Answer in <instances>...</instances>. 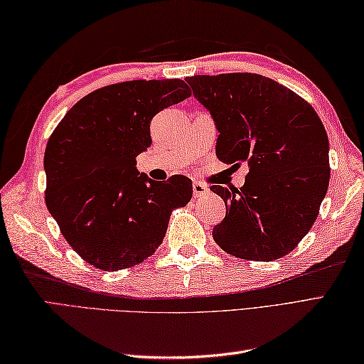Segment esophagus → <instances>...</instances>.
Segmentation results:
<instances>
[{
  "label": "esophagus",
  "mask_w": 364,
  "mask_h": 364,
  "mask_svg": "<svg viewBox=\"0 0 364 364\" xmlns=\"http://www.w3.org/2000/svg\"><path fill=\"white\" fill-rule=\"evenodd\" d=\"M192 191H194V197L200 198V197H205L208 192H210V188H208L203 183L194 181V184H192Z\"/></svg>",
  "instance_id": "esophagus-1"
}]
</instances>
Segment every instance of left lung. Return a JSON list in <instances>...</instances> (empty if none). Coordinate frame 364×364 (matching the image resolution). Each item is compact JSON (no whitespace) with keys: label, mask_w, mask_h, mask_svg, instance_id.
Wrapping results in <instances>:
<instances>
[{"label":"left lung","mask_w":364,"mask_h":364,"mask_svg":"<svg viewBox=\"0 0 364 364\" xmlns=\"http://www.w3.org/2000/svg\"><path fill=\"white\" fill-rule=\"evenodd\" d=\"M186 81L215 122L218 158L250 167L242 188L211 186L227 206L214 241L236 258L284 257L311 230L328 189V137L319 115L262 75H194Z\"/></svg>","instance_id":"left-lung-1"}]
</instances>
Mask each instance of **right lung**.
<instances>
[{
	"label": "right lung",
	"mask_w": 364,
	"mask_h": 364,
	"mask_svg": "<svg viewBox=\"0 0 364 364\" xmlns=\"http://www.w3.org/2000/svg\"><path fill=\"white\" fill-rule=\"evenodd\" d=\"M191 97L183 80L111 84L81 98L45 149V203L72 249L90 266L120 270L146 259L170 214L192 198V181H151L136 158L151 145L150 122Z\"/></svg>",
	"instance_id": "right-lung-1"
}]
</instances>
